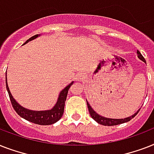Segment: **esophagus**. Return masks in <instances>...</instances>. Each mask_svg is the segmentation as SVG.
I'll list each match as a JSON object with an SVG mask.
<instances>
[{
  "mask_svg": "<svg viewBox=\"0 0 154 154\" xmlns=\"http://www.w3.org/2000/svg\"><path fill=\"white\" fill-rule=\"evenodd\" d=\"M85 78V75L83 72H80V73H77L76 75V77H75V79L77 82H82V81H84Z\"/></svg>",
  "mask_w": 154,
  "mask_h": 154,
  "instance_id": "1",
  "label": "esophagus"
}]
</instances>
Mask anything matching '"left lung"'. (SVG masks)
<instances>
[{
  "label": "left lung",
  "instance_id": "obj_1",
  "mask_svg": "<svg viewBox=\"0 0 154 154\" xmlns=\"http://www.w3.org/2000/svg\"><path fill=\"white\" fill-rule=\"evenodd\" d=\"M137 57L140 59L141 60H142L143 62H145L146 64V61L145 60V58L143 57V56L141 55V53L137 50ZM87 105H88V109H89V112L90 113V116L94 121H96L98 124L102 125H106V126H112V125H117L122 124V123H125V122H129L130 120L133 119L135 116H136L138 112L140 111V109H139L135 113H134L131 116H129L128 117H125V118H121V119H116V118H109V117H103L101 115L98 114L97 112L95 111V110L91 107V105H89V103L87 101Z\"/></svg>",
  "mask_w": 154,
  "mask_h": 154
}]
</instances>
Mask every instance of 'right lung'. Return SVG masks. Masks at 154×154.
<instances>
[{"label": "right lung", "mask_w": 154, "mask_h": 154, "mask_svg": "<svg viewBox=\"0 0 154 154\" xmlns=\"http://www.w3.org/2000/svg\"><path fill=\"white\" fill-rule=\"evenodd\" d=\"M40 34H37L33 36V37H30L29 39L27 40L26 42L23 45L27 44L29 42H31L32 40L36 39L38 37ZM6 76V89L8 91V96L10 98L11 103L13 105V109L15 110L17 113L20 117H21L24 119L27 120L29 122H32L34 124L42 125H53L54 123L59 121L61 118L64 112V108H65V102L66 101V97H67L68 91L69 89L70 86L73 84V82H72L70 84H69L67 86L65 87V89H63L59 94L58 96L57 101L56 102L55 105L51 109L48 110H31L28 109L26 108L23 107L21 105L16 101L15 99L13 98V95L11 94V92L8 88V83H7V74Z\"/></svg>", "instance_id": "right-lung-1"}]
</instances>
